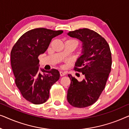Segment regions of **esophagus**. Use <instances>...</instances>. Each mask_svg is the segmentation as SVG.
Masks as SVG:
<instances>
[{"label": "esophagus", "instance_id": "obj_1", "mask_svg": "<svg viewBox=\"0 0 129 129\" xmlns=\"http://www.w3.org/2000/svg\"><path fill=\"white\" fill-rule=\"evenodd\" d=\"M59 74H60L61 77H62V76L65 75V74H66V72H62V71H60V72H59Z\"/></svg>", "mask_w": 129, "mask_h": 129}]
</instances>
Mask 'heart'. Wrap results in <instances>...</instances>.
<instances>
[{"label":"heart","mask_w":129,"mask_h":129,"mask_svg":"<svg viewBox=\"0 0 129 129\" xmlns=\"http://www.w3.org/2000/svg\"><path fill=\"white\" fill-rule=\"evenodd\" d=\"M72 40V39H71ZM74 40V41H76V40ZM78 43V42H77Z\"/></svg>","instance_id":"b5f03b06"}]
</instances>
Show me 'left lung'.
<instances>
[{
  "label": "left lung",
  "mask_w": 129,
  "mask_h": 129,
  "mask_svg": "<svg viewBox=\"0 0 129 129\" xmlns=\"http://www.w3.org/2000/svg\"><path fill=\"white\" fill-rule=\"evenodd\" d=\"M68 35L83 43V55L75 62L74 70L81 72L84 79L79 82L68 74L71 84L67 100L72 106L85 108L95 103L105 88L111 71V51L106 40L93 30L79 29Z\"/></svg>",
  "instance_id": "8db88e82"
}]
</instances>
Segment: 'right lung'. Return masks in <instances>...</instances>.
Returning <instances> with one entry per match:
<instances>
[{
    "mask_svg": "<svg viewBox=\"0 0 129 129\" xmlns=\"http://www.w3.org/2000/svg\"><path fill=\"white\" fill-rule=\"evenodd\" d=\"M62 33V30L44 28L33 29L23 34L11 51V65L16 86L23 97L33 104L46 102L51 88L59 79L60 74L55 69H43L44 74L39 72V56L46 52L54 37Z\"/></svg>",
    "mask_w": 129,
    "mask_h": 129,
    "instance_id": "obj_1",
    "label": "right lung"
}]
</instances>
